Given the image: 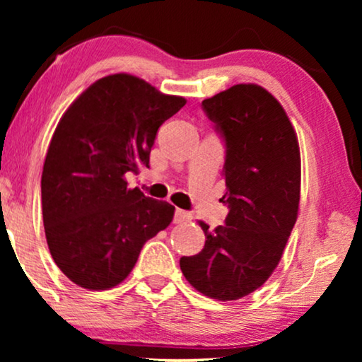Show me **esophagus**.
I'll return each mask as SVG.
<instances>
[{"instance_id": "obj_1", "label": "esophagus", "mask_w": 362, "mask_h": 362, "mask_svg": "<svg viewBox=\"0 0 362 362\" xmlns=\"http://www.w3.org/2000/svg\"><path fill=\"white\" fill-rule=\"evenodd\" d=\"M192 221V214L187 211H182V209H176L175 212V222L176 224H186V222H191Z\"/></svg>"}]
</instances>
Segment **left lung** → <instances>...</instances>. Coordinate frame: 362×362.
I'll list each match as a JSON object with an SVG mask.
<instances>
[{
	"label": "left lung",
	"mask_w": 362,
	"mask_h": 362,
	"mask_svg": "<svg viewBox=\"0 0 362 362\" xmlns=\"http://www.w3.org/2000/svg\"><path fill=\"white\" fill-rule=\"evenodd\" d=\"M226 141L224 226L199 222L206 244L181 257L186 280L227 301L255 291L276 269L300 204L298 138L280 102L255 83H237L202 100Z\"/></svg>",
	"instance_id": "1"
}]
</instances>
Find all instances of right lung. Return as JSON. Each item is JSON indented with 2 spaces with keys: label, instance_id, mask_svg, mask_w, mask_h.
I'll list each match as a JSON object with an SVG mask.
<instances>
[{
  "label": "right lung",
  "instance_id": "add662e5",
  "mask_svg": "<svg viewBox=\"0 0 362 362\" xmlns=\"http://www.w3.org/2000/svg\"><path fill=\"white\" fill-rule=\"evenodd\" d=\"M186 105L130 74L93 82L67 108L41 177L49 250L62 274L87 290L122 284L146 240L165 230L175 206L128 187L150 168L156 132Z\"/></svg>",
  "mask_w": 362,
  "mask_h": 362
}]
</instances>
